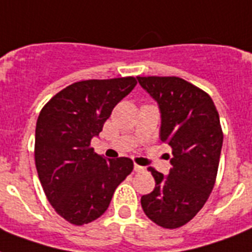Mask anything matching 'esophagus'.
<instances>
[{
  "label": "esophagus",
  "mask_w": 252,
  "mask_h": 252,
  "mask_svg": "<svg viewBox=\"0 0 252 252\" xmlns=\"http://www.w3.org/2000/svg\"><path fill=\"white\" fill-rule=\"evenodd\" d=\"M144 170H145V168L142 167V166L136 165V163H134V171H136V172H142V171H144Z\"/></svg>",
  "instance_id": "1"
}]
</instances>
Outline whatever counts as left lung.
<instances>
[{
    "label": "left lung",
    "mask_w": 252,
    "mask_h": 252,
    "mask_svg": "<svg viewBox=\"0 0 252 252\" xmlns=\"http://www.w3.org/2000/svg\"><path fill=\"white\" fill-rule=\"evenodd\" d=\"M161 111L159 138L171 146L172 167L165 176L149 167L156 188L141 197L145 215L158 226L189 222L215 187L223 133L212 98L179 77H137Z\"/></svg>",
    "instance_id": "left-lung-1"
}]
</instances>
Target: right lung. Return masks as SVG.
Masks as SVG:
<instances>
[{
    "label": "right lung",
    "mask_w": 252,
    "mask_h": 252,
    "mask_svg": "<svg viewBox=\"0 0 252 252\" xmlns=\"http://www.w3.org/2000/svg\"><path fill=\"white\" fill-rule=\"evenodd\" d=\"M136 84L134 77L74 82L49 99L39 114L37 175L53 209L72 225L81 226L100 217L116 187L133 170L130 158L104 159L90 142Z\"/></svg>",
    "instance_id": "obj_1"
}]
</instances>
